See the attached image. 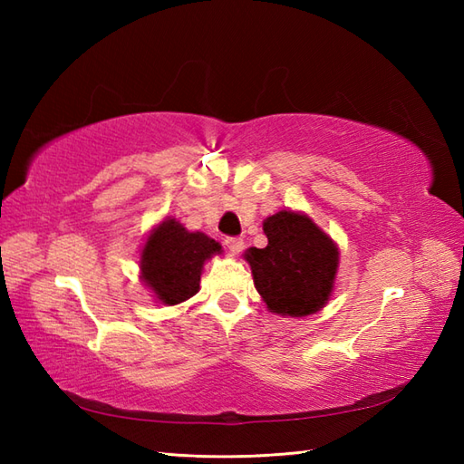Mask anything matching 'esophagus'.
Listing matches in <instances>:
<instances>
[{"instance_id": "34e87169", "label": "esophagus", "mask_w": 464, "mask_h": 464, "mask_svg": "<svg viewBox=\"0 0 464 464\" xmlns=\"http://www.w3.org/2000/svg\"><path fill=\"white\" fill-rule=\"evenodd\" d=\"M225 245H227V249H229L233 255H239L243 251V241L237 239V237H227Z\"/></svg>"}]
</instances>
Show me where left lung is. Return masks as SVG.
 <instances>
[{
	"label": "left lung",
	"mask_w": 464,
	"mask_h": 464,
	"mask_svg": "<svg viewBox=\"0 0 464 464\" xmlns=\"http://www.w3.org/2000/svg\"><path fill=\"white\" fill-rule=\"evenodd\" d=\"M267 247L245 253L255 289L271 313L307 317L324 307L339 269V249L304 213L279 211L263 221Z\"/></svg>",
	"instance_id": "1"
}]
</instances>
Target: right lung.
Listing matches in <instances>:
<instances>
[{
	"mask_svg": "<svg viewBox=\"0 0 464 464\" xmlns=\"http://www.w3.org/2000/svg\"><path fill=\"white\" fill-rule=\"evenodd\" d=\"M221 253V245L201 231H187L167 217L141 249V279L163 304H179L199 291L203 265Z\"/></svg>",
	"mask_w": 464,
	"mask_h": 464,
	"instance_id": "1",
	"label": "right lung"
}]
</instances>
